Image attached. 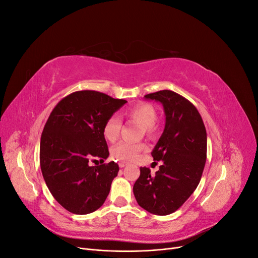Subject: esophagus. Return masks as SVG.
<instances>
[{
    "label": "esophagus",
    "instance_id": "34e87169",
    "mask_svg": "<svg viewBox=\"0 0 258 258\" xmlns=\"http://www.w3.org/2000/svg\"><path fill=\"white\" fill-rule=\"evenodd\" d=\"M128 165H129V163L126 162V161H120V162H119V167H120V168H123V167H126V166H128Z\"/></svg>",
    "mask_w": 258,
    "mask_h": 258
}]
</instances>
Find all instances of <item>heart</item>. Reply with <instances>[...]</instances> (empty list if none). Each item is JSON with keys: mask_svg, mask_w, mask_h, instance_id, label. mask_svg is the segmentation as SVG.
Listing matches in <instances>:
<instances>
[{"mask_svg": "<svg viewBox=\"0 0 258 258\" xmlns=\"http://www.w3.org/2000/svg\"><path fill=\"white\" fill-rule=\"evenodd\" d=\"M128 119L136 121L142 126L144 134L147 137H154L157 131L156 120H157V112L148 103H139L130 107L124 113ZM121 129V121L118 116L112 115L108 117L103 124L102 134L104 139L108 142H115L119 136ZM143 143H128L119 142L111 148L112 157L118 160L130 161L134 160L138 154L144 150Z\"/></svg>", "mask_w": 258, "mask_h": 258, "instance_id": "obj_1", "label": "heart"}]
</instances>
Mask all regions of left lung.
Returning <instances> with one entry per match:
<instances>
[{
    "label": "left lung",
    "mask_w": 258,
    "mask_h": 258,
    "mask_svg": "<svg viewBox=\"0 0 258 258\" xmlns=\"http://www.w3.org/2000/svg\"><path fill=\"white\" fill-rule=\"evenodd\" d=\"M163 106L165 130L152 152L154 160L162 161L151 174L140 168L134 185L139 206L156 215H168L183 206L197 188L207 160V131L195 105L171 90L144 96Z\"/></svg>",
    "instance_id": "8db88e82"
}]
</instances>
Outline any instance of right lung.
I'll return each mask as SVG.
<instances>
[{"label":"right lung","mask_w":258,"mask_h":258,"mask_svg":"<svg viewBox=\"0 0 258 258\" xmlns=\"http://www.w3.org/2000/svg\"><path fill=\"white\" fill-rule=\"evenodd\" d=\"M126 102L95 90L75 91L54 106L46 121L41 170L53 198L69 212L88 214L104 204L119 167L103 163L110 153L102 129ZM97 159L101 165L91 166Z\"/></svg>","instance_id":"1"}]
</instances>
